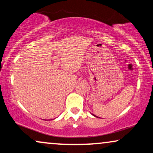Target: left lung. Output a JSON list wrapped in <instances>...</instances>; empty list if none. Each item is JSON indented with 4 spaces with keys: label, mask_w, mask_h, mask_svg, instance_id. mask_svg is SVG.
I'll return each instance as SVG.
<instances>
[{
    "label": "left lung",
    "mask_w": 153,
    "mask_h": 153,
    "mask_svg": "<svg viewBox=\"0 0 153 153\" xmlns=\"http://www.w3.org/2000/svg\"><path fill=\"white\" fill-rule=\"evenodd\" d=\"M92 115H93V116H95V117H96V116H95V115H93V114H92Z\"/></svg>",
    "instance_id": "left-lung-1"
}]
</instances>
